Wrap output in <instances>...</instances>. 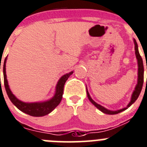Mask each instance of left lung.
I'll return each instance as SVG.
<instances>
[{
    "label": "left lung",
    "instance_id": "obj_1",
    "mask_svg": "<svg viewBox=\"0 0 147 147\" xmlns=\"http://www.w3.org/2000/svg\"><path fill=\"white\" fill-rule=\"evenodd\" d=\"M134 45H135V53H136V59H137L138 61V66H139V70H138V83L137 85L136 86V88H135L134 91L133 92V94L131 96V101L129 102V104H128L127 107L126 108H123L122 109L118 110V111H110V110L107 109L106 108L103 107L102 106L99 105V104H96L92 98H91L89 94H88V91L86 90V93H87V96H88V99L90 100L91 103L96 107L97 109L100 110L101 111H102L103 113L107 114H119V113L121 112V111H124V110L127 109L130 106H131L136 101V100L137 99L138 97H139V94H140L141 91H142V86H143V83H144V65H143V60H142V57H141L140 54H139V50H138V45L137 43H136V40H134Z\"/></svg>",
    "mask_w": 147,
    "mask_h": 147
}]
</instances>
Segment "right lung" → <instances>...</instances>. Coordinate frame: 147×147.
<instances>
[{
	"mask_svg": "<svg viewBox=\"0 0 147 147\" xmlns=\"http://www.w3.org/2000/svg\"><path fill=\"white\" fill-rule=\"evenodd\" d=\"M6 59L7 58L5 59L3 64L4 86H5V91H6L7 94H8L11 102L21 111L28 114V115L32 116V117H43V116L47 115L49 113L51 112L60 104L62 99V96H63L65 83L67 81L69 77L73 74V71L66 74L60 78V80L58 82L57 86H56V94L51 100L43 103H24L16 98L15 96L12 94V92L10 90L6 78V74H5Z\"/></svg>",
	"mask_w": 147,
	"mask_h": 147,
	"instance_id": "obj_1",
	"label": "right lung"
}]
</instances>
